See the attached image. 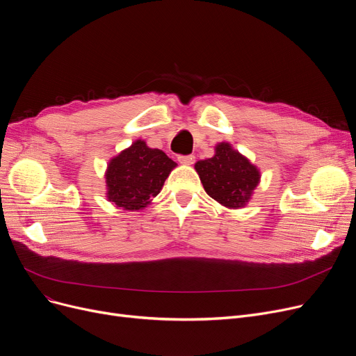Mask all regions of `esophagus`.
<instances>
[{
	"mask_svg": "<svg viewBox=\"0 0 356 356\" xmlns=\"http://www.w3.org/2000/svg\"><path fill=\"white\" fill-rule=\"evenodd\" d=\"M177 160H179V163H181V164H193L195 163V156H179L177 157Z\"/></svg>",
	"mask_w": 356,
	"mask_h": 356,
	"instance_id": "obj_1",
	"label": "esophagus"
}]
</instances>
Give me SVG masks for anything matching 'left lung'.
I'll use <instances>...</instances> for the list:
<instances>
[{
    "label": "left lung",
    "instance_id": "obj_1",
    "mask_svg": "<svg viewBox=\"0 0 356 356\" xmlns=\"http://www.w3.org/2000/svg\"><path fill=\"white\" fill-rule=\"evenodd\" d=\"M207 193L231 209L245 207L259 183L258 168L228 143L215 147V156L195 164Z\"/></svg>",
    "mask_w": 356,
    "mask_h": 356
}]
</instances>
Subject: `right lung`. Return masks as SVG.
I'll return each mask as SVG.
<instances>
[{
  "mask_svg": "<svg viewBox=\"0 0 356 356\" xmlns=\"http://www.w3.org/2000/svg\"><path fill=\"white\" fill-rule=\"evenodd\" d=\"M177 164L159 148L137 140L108 164L106 197L117 208L140 211L152 203Z\"/></svg>",
  "mask_w": 356,
  "mask_h": 356,
  "instance_id": "add662e5",
  "label": "right lung"
}]
</instances>
